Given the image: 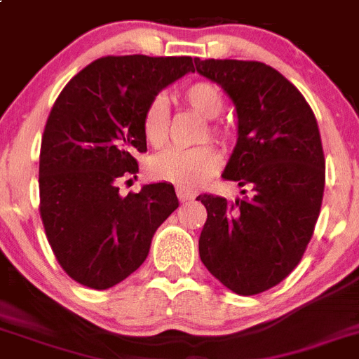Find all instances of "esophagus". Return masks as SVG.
<instances>
[{"mask_svg":"<svg viewBox=\"0 0 359 359\" xmlns=\"http://www.w3.org/2000/svg\"><path fill=\"white\" fill-rule=\"evenodd\" d=\"M177 197H179L180 203H186V201H191L195 197V194L191 189H186V188H177Z\"/></svg>","mask_w":359,"mask_h":359,"instance_id":"obj_1","label":"esophagus"}]
</instances>
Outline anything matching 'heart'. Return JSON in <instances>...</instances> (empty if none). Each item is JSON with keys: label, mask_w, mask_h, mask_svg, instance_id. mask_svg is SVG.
Listing matches in <instances>:
<instances>
[{"label": "heart", "mask_w": 359, "mask_h": 359, "mask_svg": "<svg viewBox=\"0 0 359 359\" xmlns=\"http://www.w3.org/2000/svg\"><path fill=\"white\" fill-rule=\"evenodd\" d=\"M182 100L189 109L195 111L204 120H213L224 109V98H222L219 87L210 82H195L189 83L182 89ZM142 135L146 142L153 147H161L168 140L170 131V109L165 104L164 96H155L142 113ZM206 130L201 140L212 138L215 142L226 144L230 142V131L224 126L215 122L208 123ZM221 165V156L215 151V147L198 146L194 149H168L158 153L149 161L147 171L155 180L170 182L179 188H197L204 184Z\"/></svg>", "instance_id": "b5f03b06"}]
</instances>
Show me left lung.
Listing matches in <instances>:
<instances>
[{
	"label": "left lung",
	"instance_id": "left-lung-1",
	"mask_svg": "<svg viewBox=\"0 0 359 359\" xmlns=\"http://www.w3.org/2000/svg\"><path fill=\"white\" fill-rule=\"evenodd\" d=\"M195 67L236 104L237 144L222 179L246 188L236 203L198 195L208 212L198 255L226 288L254 296L299 264L314 233L325 189L318 122L296 86L266 63L195 58Z\"/></svg>",
	"mask_w": 359,
	"mask_h": 359
}]
</instances>
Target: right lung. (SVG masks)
Instances as JSON below:
<instances>
[{
	"mask_svg": "<svg viewBox=\"0 0 359 359\" xmlns=\"http://www.w3.org/2000/svg\"><path fill=\"white\" fill-rule=\"evenodd\" d=\"M189 71V56H104L54 102L41 137L40 215L60 266L83 287L105 290L131 276L179 208L171 184L122 197L118 180L135 177V153L147 151L146 105Z\"/></svg>",
	"mask_w": 359,
	"mask_h": 359,
	"instance_id": "right-lung-1",
	"label": "right lung"
}]
</instances>
